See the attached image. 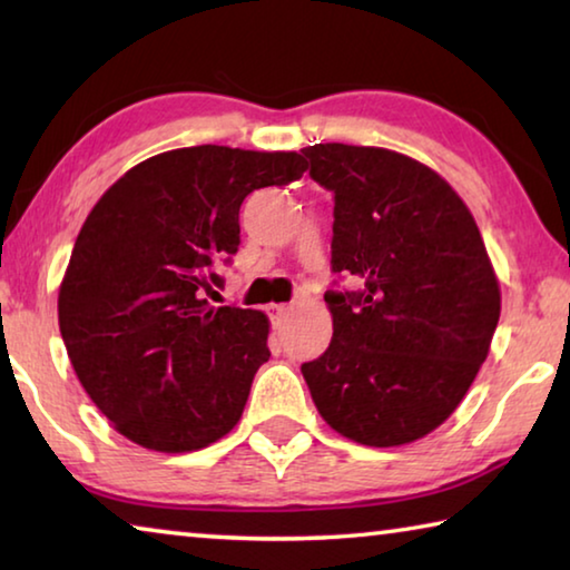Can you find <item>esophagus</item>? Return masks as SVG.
Masks as SVG:
<instances>
[{
	"label": "esophagus",
	"mask_w": 570,
	"mask_h": 570,
	"mask_svg": "<svg viewBox=\"0 0 570 570\" xmlns=\"http://www.w3.org/2000/svg\"><path fill=\"white\" fill-rule=\"evenodd\" d=\"M288 308H292V306H288V304H272V306H268V312H272V320L282 322L284 316L288 314Z\"/></svg>",
	"instance_id": "esophagus-1"
}]
</instances>
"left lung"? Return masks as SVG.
<instances>
[{"label":"left lung","instance_id":"8db88e82","mask_svg":"<svg viewBox=\"0 0 570 570\" xmlns=\"http://www.w3.org/2000/svg\"><path fill=\"white\" fill-rule=\"evenodd\" d=\"M334 193L332 268L360 292H326L334 334L302 364L340 435L397 448L438 430L465 397L500 320V284L470 208L402 153L320 142L302 150Z\"/></svg>","mask_w":570,"mask_h":570}]
</instances>
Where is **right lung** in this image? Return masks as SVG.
<instances>
[{
    "label": "right lung",
    "mask_w": 570,
    "mask_h": 570,
    "mask_svg": "<svg viewBox=\"0 0 570 570\" xmlns=\"http://www.w3.org/2000/svg\"><path fill=\"white\" fill-rule=\"evenodd\" d=\"M298 153L196 146L160 153L102 193L57 296L77 380L135 445L208 448L236 428L268 362V316L208 306L240 244L248 193L302 178Z\"/></svg>",
    "instance_id": "add662e5"
}]
</instances>
